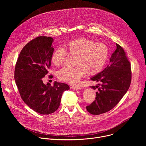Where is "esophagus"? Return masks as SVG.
Instances as JSON below:
<instances>
[{
  "instance_id": "34e87169",
  "label": "esophagus",
  "mask_w": 146,
  "mask_h": 146,
  "mask_svg": "<svg viewBox=\"0 0 146 146\" xmlns=\"http://www.w3.org/2000/svg\"><path fill=\"white\" fill-rule=\"evenodd\" d=\"M72 88L75 90H80L82 89V88L80 86H73Z\"/></svg>"
}]
</instances>
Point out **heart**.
<instances>
[{
	"label": "heart",
	"mask_w": 146,
	"mask_h": 146,
	"mask_svg": "<svg viewBox=\"0 0 146 146\" xmlns=\"http://www.w3.org/2000/svg\"><path fill=\"white\" fill-rule=\"evenodd\" d=\"M75 56L74 68H65L58 72V78L71 85L77 82L86 73L88 76L97 74L105 65L109 56L107 46L86 37L72 40L58 48L51 56L52 64L56 66L63 65L68 56Z\"/></svg>",
	"instance_id": "obj_1"
}]
</instances>
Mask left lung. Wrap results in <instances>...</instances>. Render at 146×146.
Segmentation results:
<instances>
[{
	"label": "left lung",
	"instance_id": "8db88e82",
	"mask_svg": "<svg viewBox=\"0 0 146 146\" xmlns=\"http://www.w3.org/2000/svg\"><path fill=\"white\" fill-rule=\"evenodd\" d=\"M117 48L112 54L107 67L91 80L102 82L97 88L95 100L86 107L87 111L93 115L106 113L114 108L128 91L131 82V64L123 49L116 44Z\"/></svg>",
	"mask_w": 146,
	"mask_h": 146
}]
</instances>
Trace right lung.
<instances>
[{
  "mask_svg": "<svg viewBox=\"0 0 146 146\" xmlns=\"http://www.w3.org/2000/svg\"><path fill=\"white\" fill-rule=\"evenodd\" d=\"M51 37L38 36L30 41L21 51L15 67L14 79L22 99L35 111L50 114L59 108L63 92L70 88L55 81L44 84L54 48Z\"/></svg>",
  "mask_w": 146,
  "mask_h": 146,
  "instance_id": "obj_1",
  "label": "right lung"
}]
</instances>
